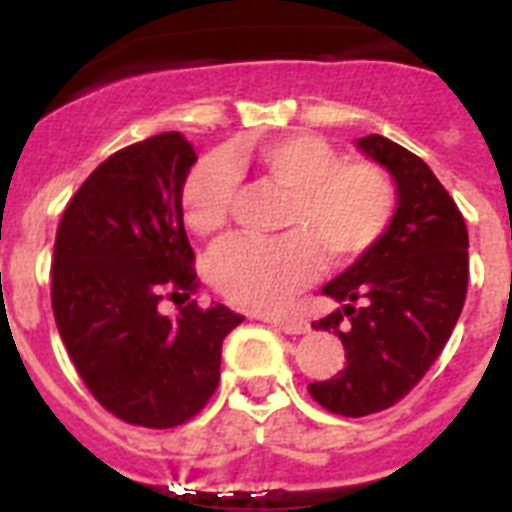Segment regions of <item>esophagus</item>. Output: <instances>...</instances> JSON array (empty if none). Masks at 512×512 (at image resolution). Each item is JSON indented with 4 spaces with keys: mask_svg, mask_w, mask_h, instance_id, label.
Returning <instances> with one entry per match:
<instances>
[{
    "mask_svg": "<svg viewBox=\"0 0 512 512\" xmlns=\"http://www.w3.org/2000/svg\"><path fill=\"white\" fill-rule=\"evenodd\" d=\"M271 325L277 330H282V333H289V336H300V333H305L307 330V323L302 318H266Z\"/></svg>",
    "mask_w": 512,
    "mask_h": 512,
    "instance_id": "1",
    "label": "esophagus"
}]
</instances>
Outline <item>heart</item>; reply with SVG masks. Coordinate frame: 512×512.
Masks as SVG:
<instances>
[{
	"label": "heart",
	"instance_id": "1",
	"mask_svg": "<svg viewBox=\"0 0 512 512\" xmlns=\"http://www.w3.org/2000/svg\"><path fill=\"white\" fill-rule=\"evenodd\" d=\"M287 192L279 238H230L212 251L207 274L235 307L271 312L330 266L364 259L390 230L397 210L392 176L374 161H343L336 146L312 133H289L235 158ZM238 179L223 153L200 158L184 176L179 210L192 233L210 238L228 225Z\"/></svg>",
	"mask_w": 512,
	"mask_h": 512
}]
</instances>
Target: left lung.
<instances>
[{
  "label": "left lung",
  "mask_w": 512,
  "mask_h": 512,
  "mask_svg": "<svg viewBox=\"0 0 512 512\" xmlns=\"http://www.w3.org/2000/svg\"><path fill=\"white\" fill-rule=\"evenodd\" d=\"M359 148L397 182V210L382 241L323 287L343 307L312 323L341 338L346 366L307 390L346 418L392 408L425 377L459 320L469 279L464 217L423 158L384 135H366Z\"/></svg>",
  "instance_id": "left-lung-1"
}]
</instances>
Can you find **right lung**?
Wrapping results in <instances>:
<instances>
[{
	"mask_svg": "<svg viewBox=\"0 0 512 512\" xmlns=\"http://www.w3.org/2000/svg\"><path fill=\"white\" fill-rule=\"evenodd\" d=\"M197 161L182 133L112 153L61 215L51 305L81 382L107 413L174 428L200 413L220 382L223 341L243 315L189 297L194 271L179 189ZM164 299L180 310L169 319Z\"/></svg>",
	"mask_w": 512,
	"mask_h": 512,
	"instance_id": "add662e5",
	"label": "right lung"
}]
</instances>
